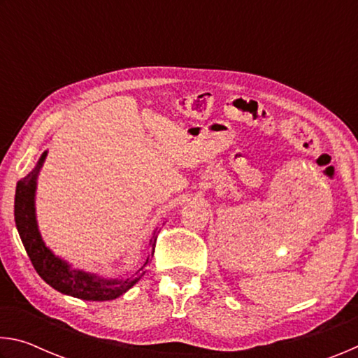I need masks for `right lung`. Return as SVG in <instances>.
<instances>
[{
  "label": "right lung",
  "instance_id": "right-lung-1",
  "mask_svg": "<svg viewBox=\"0 0 358 358\" xmlns=\"http://www.w3.org/2000/svg\"><path fill=\"white\" fill-rule=\"evenodd\" d=\"M47 153L48 151L45 150L41 155L38 164L34 166L33 171L25 178L17 181L15 187V226L17 230H19L20 240L23 246H25L28 257L42 280L48 286L58 290V292L87 301H106L118 299L120 295L128 292L136 282L141 281V278L145 275L143 268L147 266L150 256L145 260L141 268L132 271V273L120 275L115 278L76 268L68 260L57 256L45 245L44 238H42L38 226V217H36V189H38L39 172L42 166H44ZM156 235L157 227L151 234L148 243L153 252L156 246Z\"/></svg>",
  "mask_w": 358,
  "mask_h": 358
}]
</instances>
